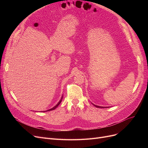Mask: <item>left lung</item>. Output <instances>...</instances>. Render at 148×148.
<instances>
[{
    "label": "left lung",
    "mask_w": 148,
    "mask_h": 148,
    "mask_svg": "<svg viewBox=\"0 0 148 148\" xmlns=\"http://www.w3.org/2000/svg\"><path fill=\"white\" fill-rule=\"evenodd\" d=\"M93 105H94L95 107H98V108H107V107H101V106H97V105H95V104H92Z\"/></svg>",
    "instance_id": "obj_1"
}]
</instances>
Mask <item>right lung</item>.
I'll return each instance as SVG.
<instances>
[{
    "mask_svg": "<svg viewBox=\"0 0 148 148\" xmlns=\"http://www.w3.org/2000/svg\"><path fill=\"white\" fill-rule=\"evenodd\" d=\"M62 98H63V96H62V98H61V99H60V101H59V103L55 106H54V107H53V108H50V109H49V110H47V111H51V110H54V109H55V108L60 104V103L62 102Z\"/></svg>",
    "mask_w": 148,
    "mask_h": 148,
    "instance_id": "obj_1",
    "label": "right lung"
}]
</instances>
